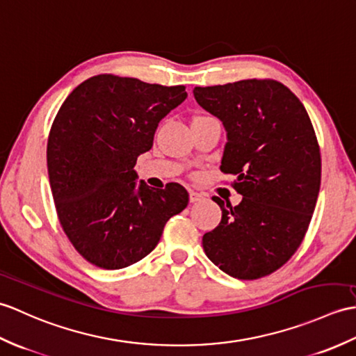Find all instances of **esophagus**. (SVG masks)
Returning <instances> with one entry per match:
<instances>
[{"label":"esophagus","mask_w":356,"mask_h":356,"mask_svg":"<svg viewBox=\"0 0 356 356\" xmlns=\"http://www.w3.org/2000/svg\"><path fill=\"white\" fill-rule=\"evenodd\" d=\"M201 200H204V195L202 193L191 191V202H198Z\"/></svg>","instance_id":"esophagus-1"}]
</instances>
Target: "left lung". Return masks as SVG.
<instances>
[{
	"label": "left lung",
	"instance_id": "obj_1",
	"mask_svg": "<svg viewBox=\"0 0 356 356\" xmlns=\"http://www.w3.org/2000/svg\"><path fill=\"white\" fill-rule=\"evenodd\" d=\"M193 96L222 122L220 170L236 177L242 195L236 207L213 198L222 219L202 236L204 251L234 279L264 277L294 254L318 198L321 158L309 115L275 81L195 86Z\"/></svg>",
	"mask_w": 356,
	"mask_h": 356
}]
</instances>
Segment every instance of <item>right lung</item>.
<instances>
[{
  "mask_svg": "<svg viewBox=\"0 0 356 356\" xmlns=\"http://www.w3.org/2000/svg\"><path fill=\"white\" fill-rule=\"evenodd\" d=\"M186 86L100 74L82 82L54 118L47 168L60 225L92 265L120 270L146 257L165 222L188 204L178 183H137L134 165Z\"/></svg>",
  "mask_w": 356,
  "mask_h": 356,
  "instance_id": "obj_1",
  "label": "right lung"
}]
</instances>
